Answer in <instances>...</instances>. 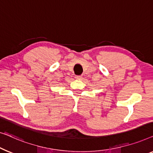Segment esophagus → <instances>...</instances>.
Wrapping results in <instances>:
<instances>
[{
	"instance_id": "esophagus-1",
	"label": "esophagus",
	"mask_w": 153,
	"mask_h": 153,
	"mask_svg": "<svg viewBox=\"0 0 153 153\" xmlns=\"http://www.w3.org/2000/svg\"><path fill=\"white\" fill-rule=\"evenodd\" d=\"M75 78L77 79H80L82 78V76H75Z\"/></svg>"
}]
</instances>
